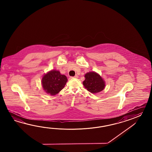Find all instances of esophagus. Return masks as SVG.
Masks as SVG:
<instances>
[{
	"mask_svg": "<svg viewBox=\"0 0 152 152\" xmlns=\"http://www.w3.org/2000/svg\"><path fill=\"white\" fill-rule=\"evenodd\" d=\"M78 75H75V77H74V78H78Z\"/></svg>",
	"mask_w": 152,
	"mask_h": 152,
	"instance_id": "34e87169",
	"label": "esophagus"
}]
</instances>
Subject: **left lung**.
<instances>
[{"label": "left lung", "instance_id": "1", "mask_svg": "<svg viewBox=\"0 0 152 152\" xmlns=\"http://www.w3.org/2000/svg\"><path fill=\"white\" fill-rule=\"evenodd\" d=\"M85 80L83 81V85L88 91L92 94H96L104 88V81L97 73L88 72L85 75Z\"/></svg>", "mask_w": 152, "mask_h": 152}]
</instances>
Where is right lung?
Returning a JSON list of instances; mask_svg holds the SVG:
<instances>
[{"label":"right lung","instance_id":"obj_1","mask_svg":"<svg viewBox=\"0 0 152 152\" xmlns=\"http://www.w3.org/2000/svg\"><path fill=\"white\" fill-rule=\"evenodd\" d=\"M67 78L65 75L60 74L58 71H51L45 75L42 79L44 90L47 94L55 95L65 87Z\"/></svg>","mask_w":152,"mask_h":152}]
</instances>
